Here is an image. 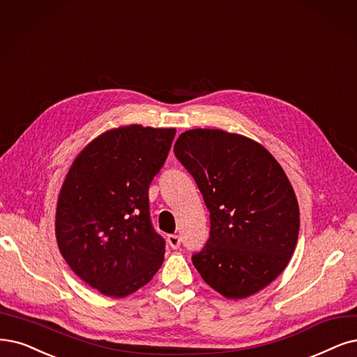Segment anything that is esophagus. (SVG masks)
Returning <instances> with one entry per match:
<instances>
[{"label": "esophagus", "mask_w": 357, "mask_h": 357, "mask_svg": "<svg viewBox=\"0 0 357 357\" xmlns=\"http://www.w3.org/2000/svg\"><path fill=\"white\" fill-rule=\"evenodd\" d=\"M167 243L172 248H179L181 245V236L176 235V234H172L167 236Z\"/></svg>", "instance_id": "obj_1"}]
</instances>
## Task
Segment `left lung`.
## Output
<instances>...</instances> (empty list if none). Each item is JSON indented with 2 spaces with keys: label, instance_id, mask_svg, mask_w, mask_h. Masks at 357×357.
Here are the masks:
<instances>
[{
  "label": "left lung",
  "instance_id": "obj_1",
  "mask_svg": "<svg viewBox=\"0 0 357 357\" xmlns=\"http://www.w3.org/2000/svg\"><path fill=\"white\" fill-rule=\"evenodd\" d=\"M174 151L210 212L195 269L227 298L259 293L287 268L298 238V202L284 169L257 141L222 129L185 130Z\"/></svg>",
  "mask_w": 357,
  "mask_h": 357
}]
</instances>
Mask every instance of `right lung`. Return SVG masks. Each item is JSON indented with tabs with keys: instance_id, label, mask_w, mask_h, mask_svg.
I'll return each mask as SVG.
<instances>
[{
	"instance_id": "add662e5",
	"label": "right lung",
	"mask_w": 357,
	"mask_h": 357,
	"mask_svg": "<svg viewBox=\"0 0 357 357\" xmlns=\"http://www.w3.org/2000/svg\"><path fill=\"white\" fill-rule=\"evenodd\" d=\"M175 128L126 125L102 132L76 155L59 194L56 240L70 269L109 297L149 284L165 259L149 188Z\"/></svg>"
}]
</instances>
